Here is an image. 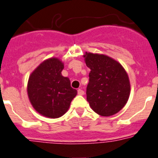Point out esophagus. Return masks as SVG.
<instances>
[{
	"instance_id": "1",
	"label": "esophagus",
	"mask_w": 158,
	"mask_h": 158,
	"mask_svg": "<svg viewBox=\"0 0 158 158\" xmlns=\"http://www.w3.org/2000/svg\"><path fill=\"white\" fill-rule=\"evenodd\" d=\"M77 94H79V95H84L85 92H84V91H83V90H82V89H79L77 90Z\"/></svg>"
}]
</instances>
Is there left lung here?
<instances>
[{"instance_id":"1","label":"left lung","mask_w":158,"mask_h":158,"mask_svg":"<svg viewBox=\"0 0 158 158\" xmlns=\"http://www.w3.org/2000/svg\"><path fill=\"white\" fill-rule=\"evenodd\" d=\"M84 57L90 69L86 89L90 107L103 117L114 115L129 98L130 82L127 73L119 62L106 55L86 52Z\"/></svg>"}]
</instances>
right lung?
I'll list each match as a JSON object with an SVG mask.
<instances>
[{
  "mask_svg": "<svg viewBox=\"0 0 158 158\" xmlns=\"http://www.w3.org/2000/svg\"><path fill=\"white\" fill-rule=\"evenodd\" d=\"M64 64L56 57L40 63L30 74L27 85L29 99L35 110L46 118H58L68 111L77 91L68 77L61 75Z\"/></svg>",
  "mask_w": 158,
  "mask_h": 158,
  "instance_id": "add662e5",
  "label": "right lung"
}]
</instances>
